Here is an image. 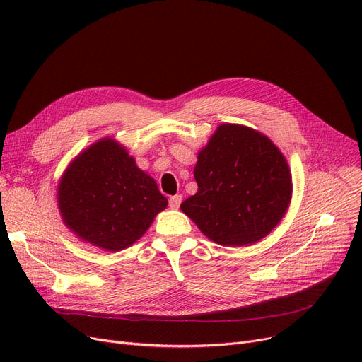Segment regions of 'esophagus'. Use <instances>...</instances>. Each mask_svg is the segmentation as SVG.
I'll return each instance as SVG.
<instances>
[{"label":"esophagus","instance_id":"obj_1","mask_svg":"<svg viewBox=\"0 0 362 362\" xmlns=\"http://www.w3.org/2000/svg\"><path fill=\"white\" fill-rule=\"evenodd\" d=\"M180 202H182V195H173V197H170V199H168L170 208H175V210H177Z\"/></svg>","mask_w":362,"mask_h":362}]
</instances>
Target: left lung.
Wrapping results in <instances>:
<instances>
[{"mask_svg": "<svg viewBox=\"0 0 362 362\" xmlns=\"http://www.w3.org/2000/svg\"><path fill=\"white\" fill-rule=\"evenodd\" d=\"M198 192L180 204L199 230L223 246L267 236L286 213L292 179L286 160L262 133L221 124L199 152Z\"/></svg>", "mask_w": 362, "mask_h": 362, "instance_id": "1", "label": "left lung"}]
</instances>
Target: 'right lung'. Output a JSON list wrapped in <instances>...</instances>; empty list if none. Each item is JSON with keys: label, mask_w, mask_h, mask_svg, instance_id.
Listing matches in <instances>:
<instances>
[{"label": "right lung", "mask_w": 362, "mask_h": 362, "mask_svg": "<svg viewBox=\"0 0 362 362\" xmlns=\"http://www.w3.org/2000/svg\"><path fill=\"white\" fill-rule=\"evenodd\" d=\"M67 227L107 251L136 242L167 206L157 183L112 139L93 144L67 168L59 187Z\"/></svg>", "instance_id": "right-lung-1"}]
</instances>
